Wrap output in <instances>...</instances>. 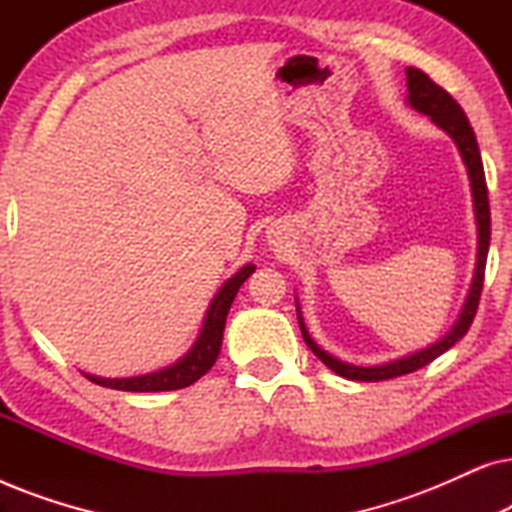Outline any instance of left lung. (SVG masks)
I'll use <instances>...</instances> for the list:
<instances>
[{"instance_id":"obj_1","label":"left lung","mask_w":512,"mask_h":512,"mask_svg":"<svg viewBox=\"0 0 512 512\" xmlns=\"http://www.w3.org/2000/svg\"><path fill=\"white\" fill-rule=\"evenodd\" d=\"M408 74V102L412 109L422 111V114L431 116V121L443 128L447 135L454 139V144L459 146L461 158L468 167V177H471V191H473V205H475V221H478V265H475V275L471 284V293H468L464 310H461V317L457 326L452 328L450 333L445 335L443 340L436 342V345L422 349V352L405 356V359L384 363V366H373V368H361V366H349V363H342L333 359L331 354H326L317 342L310 338L307 328L303 324V317H300L298 310V324L300 331H303V338L307 347L312 349L314 356H319L321 363H326L333 373L340 377H347V380L356 382H380V380H391V377H401L408 373H415V370L429 366L433 359H438L440 354H445L447 349L457 345V342L464 338L471 328L475 312H478L480 293H482V282H485V265H487V251H489V235H492V219H489V200H487V181H485V170H482V158L478 142H475V132L468 123L464 109L459 107L457 100L447 93L445 88H440L438 83H433L429 76H426L422 69L408 67L405 69Z\"/></svg>"}]
</instances>
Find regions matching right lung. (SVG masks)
<instances>
[{"instance_id": "obj_1", "label": "right lung", "mask_w": 512, "mask_h": 512, "mask_svg": "<svg viewBox=\"0 0 512 512\" xmlns=\"http://www.w3.org/2000/svg\"><path fill=\"white\" fill-rule=\"evenodd\" d=\"M256 268L254 265H244V268L237 272L235 277H230L226 284L221 286V291L216 293V298L209 305L205 326H202L200 338L195 340L184 359H179L174 366L158 370V373L142 375V377H125V380H104V377L86 375L90 382L100 384V387L109 389H121V391H172V389H184L191 387L193 382H198L202 375L207 373L209 368L214 366L216 356H219L221 340H223V328H226V317L230 305L240 291L251 272Z\"/></svg>"}]
</instances>
